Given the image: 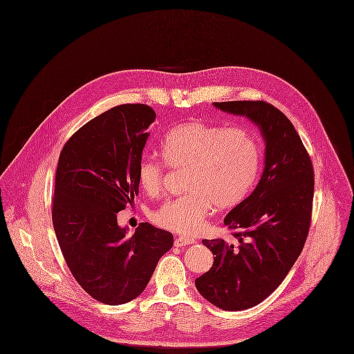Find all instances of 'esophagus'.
I'll return each mask as SVG.
<instances>
[{
  "instance_id": "34e87169",
  "label": "esophagus",
  "mask_w": 354,
  "mask_h": 354,
  "mask_svg": "<svg viewBox=\"0 0 354 354\" xmlns=\"http://www.w3.org/2000/svg\"><path fill=\"white\" fill-rule=\"evenodd\" d=\"M190 243H194V239L187 238V236H178V238H175V242H174V245H175L176 248L186 246V245H190Z\"/></svg>"
}]
</instances>
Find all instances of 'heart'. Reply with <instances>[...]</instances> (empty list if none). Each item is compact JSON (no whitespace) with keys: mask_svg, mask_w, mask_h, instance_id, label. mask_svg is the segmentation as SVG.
<instances>
[{"mask_svg":"<svg viewBox=\"0 0 354 354\" xmlns=\"http://www.w3.org/2000/svg\"><path fill=\"white\" fill-rule=\"evenodd\" d=\"M165 165L143 158L137 169L142 190L149 196L161 192L167 167L186 168L185 196L164 201L153 213L154 221L171 231L197 232L213 205L228 209L249 194L261 162L256 134L242 126L186 122L172 127L160 142Z\"/></svg>","mask_w":354,"mask_h":354,"instance_id":"heart-1","label":"heart"}]
</instances>
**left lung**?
Here are the masks:
<instances>
[{"label":"left lung","mask_w":354,"mask_h":354,"mask_svg":"<svg viewBox=\"0 0 354 354\" xmlns=\"http://www.w3.org/2000/svg\"><path fill=\"white\" fill-rule=\"evenodd\" d=\"M213 105L250 119L266 142L264 171L257 186L224 217L235 241L204 239L213 264L196 279L200 294L214 306L243 310L275 291L301 254L312 218L315 174L294 126L272 104Z\"/></svg>","instance_id":"obj_1"}]
</instances>
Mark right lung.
<instances>
[{
	"mask_svg": "<svg viewBox=\"0 0 354 354\" xmlns=\"http://www.w3.org/2000/svg\"><path fill=\"white\" fill-rule=\"evenodd\" d=\"M156 112L124 104L82 126L66 142L57 164L52 218L76 282L106 305L133 301L146 288L171 232L141 223L133 235L118 213L138 196L137 169Z\"/></svg>",
	"mask_w": 354,
	"mask_h": 354,
	"instance_id": "1",
	"label": "right lung"
}]
</instances>
